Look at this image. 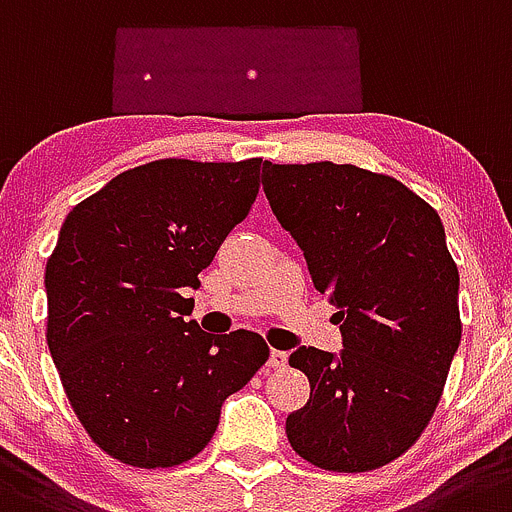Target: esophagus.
Masks as SVG:
<instances>
[{"label":"esophagus","mask_w":512,"mask_h":512,"mask_svg":"<svg viewBox=\"0 0 512 512\" xmlns=\"http://www.w3.org/2000/svg\"><path fill=\"white\" fill-rule=\"evenodd\" d=\"M285 362H288V352H283V349H270V359H267V367L280 370V367H285Z\"/></svg>","instance_id":"obj_1"}]
</instances>
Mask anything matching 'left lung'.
<instances>
[{
  "label": "left lung",
  "mask_w": 512,
  "mask_h": 512,
  "mask_svg": "<svg viewBox=\"0 0 512 512\" xmlns=\"http://www.w3.org/2000/svg\"><path fill=\"white\" fill-rule=\"evenodd\" d=\"M262 188L336 306L344 349L298 347L311 398L285 421L298 457L367 472L416 444L462 339L459 270L421 196L357 165L267 163Z\"/></svg>",
  "instance_id": "obj_1"
}]
</instances>
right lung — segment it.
Returning <instances> with one entry per match:
<instances>
[{
	"label": "right lung",
	"instance_id": "add662e5",
	"mask_svg": "<svg viewBox=\"0 0 512 512\" xmlns=\"http://www.w3.org/2000/svg\"><path fill=\"white\" fill-rule=\"evenodd\" d=\"M262 158L155 160L73 206L45 267L48 349L81 426L132 467H176L211 441L224 400L270 349L255 331L188 321L227 234L260 191Z\"/></svg>",
	"mask_w": 512,
	"mask_h": 512
}]
</instances>
